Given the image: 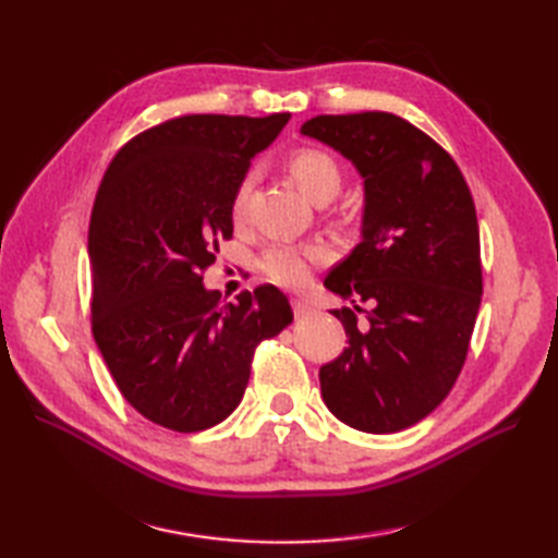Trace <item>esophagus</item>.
<instances>
[{
	"mask_svg": "<svg viewBox=\"0 0 558 558\" xmlns=\"http://www.w3.org/2000/svg\"><path fill=\"white\" fill-rule=\"evenodd\" d=\"M292 312H294V316H310L312 312H314V306L306 302V300H292Z\"/></svg>",
	"mask_w": 558,
	"mask_h": 558,
	"instance_id": "obj_1",
	"label": "esophagus"
}]
</instances>
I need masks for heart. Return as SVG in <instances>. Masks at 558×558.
<instances>
[{
  "mask_svg": "<svg viewBox=\"0 0 558 558\" xmlns=\"http://www.w3.org/2000/svg\"><path fill=\"white\" fill-rule=\"evenodd\" d=\"M288 170L292 182L300 186V192L314 201V204H328L342 186V172L340 165L330 153L322 148H298L288 158ZM252 189V174L236 184L232 196V216L240 218L244 201ZM324 258V252L318 246H292V244H278L270 246L268 252L260 256L258 268L268 280L282 288H300L310 276V266L318 264Z\"/></svg>",
  "mask_w": 558,
  "mask_h": 558,
  "instance_id": "b5f03b06",
  "label": "heart"
}]
</instances>
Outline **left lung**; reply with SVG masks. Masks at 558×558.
I'll use <instances>...</instances> for the list:
<instances>
[{"label": "left lung", "mask_w": 558, "mask_h": 558, "mask_svg": "<svg viewBox=\"0 0 558 558\" xmlns=\"http://www.w3.org/2000/svg\"><path fill=\"white\" fill-rule=\"evenodd\" d=\"M302 134L364 177L362 242L324 282L354 304L333 312L348 348L318 372L324 402L352 429H408L441 405L468 357L482 302L475 201L456 160L398 114H318Z\"/></svg>", "instance_id": "left-lung-1"}]
</instances>
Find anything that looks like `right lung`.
Instances as JSON below:
<instances>
[{"mask_svg":"<svg viewBox=\"0 0 558 558\" xmlns=\"http://www.w3.org/2000/svg\"><path fill=\"white\" fill-rule=\"evenodd\" d=\"M290 112L184 114L117 150L90 213V326L124 400L192 434L240 405L260 340L292 322L278 288L220 302L204 270L232 236V196Z\"/></svg>","mask_w":558,"mask_h":558,"instance_id":"right-lung-1","label":"right lung"}]
</instances>
